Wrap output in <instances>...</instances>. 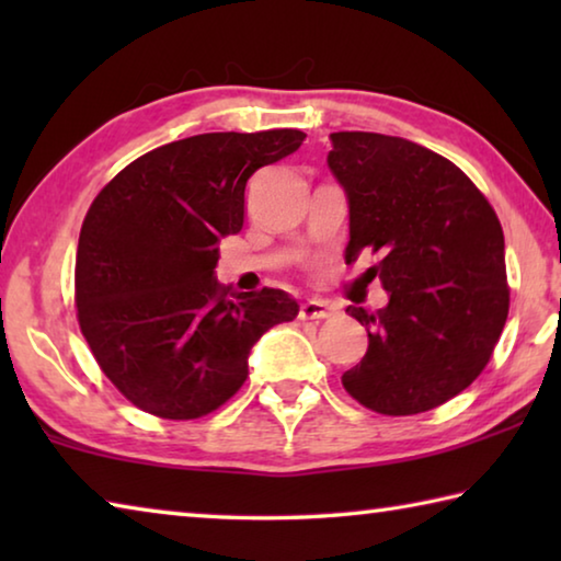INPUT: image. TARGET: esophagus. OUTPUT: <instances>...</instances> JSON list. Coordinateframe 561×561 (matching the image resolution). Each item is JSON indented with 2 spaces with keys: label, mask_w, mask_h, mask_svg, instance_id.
<instances>
[{
  "label": "esophagus",
  "mask_w": 561,
  "mask_h": 561,
  "mask_svg": "<svg viewBox=\"0 0 561 561\" xmlns=\"http://www.w3.org/2000/svg\"><path fill=\"white\" fill-rule=\"evenodd\" d=\"M331 314H334V309H331L327 301H319V299L304 301L301 309H299V319H311V321L329 319Z\"/></svg>",
  "instance_id": "esophagus-1"
}]
</instances>
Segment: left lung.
Returning a JSON list of instances; mask_svg holds the SVG:
<instances>
[{
	"label": "left lung",
	"instance_id": "left-lung-1",
	"mask_svg": "<svg viewBox=\"0 0 561 561\" xmlns=\"http://www.w3.org/2000/svg\"><path fill=\"white\" fill-rule=\"evenodd\" d=\"M327 163L348 203L346 262L383 260L388 304L346 311L368 331L341 376L360 405L413 415L450 401L488 366L510 309L505 234L472 180L433 150L383 133H331Z\"/></svg>",
	"mask_w": 561,
	"mask_h": 561
}]
</instances>
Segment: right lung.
<instances>
[{
    "label": "right lung",
    "mask_w": 561,
    "mask_h": 561,
    "mask_svg": "<svg viewBox=\"0 0 561 561\" xmlns=\"http://www.w3.org/2000/svg\"><path fill=\"white\" fill-rule=\"evenodd\" d=\"M301 130L203 133L133 160L89 207L76 252L79 327L111 383L170 421L240 391L264 331L291 321L287 291H232L217 244L244 225L254 170L294 153Z\"/></svg>",
    "instance_id": "1"
}]
</instances>
